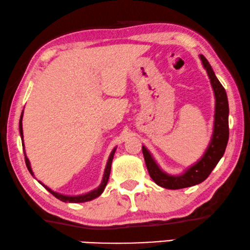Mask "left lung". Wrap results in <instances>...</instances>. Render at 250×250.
<instances>
[{"mask_svg":"<svg viewBox=\"0 0 250 250\" xmlns=\"http://www.w3.org/2000/svg\"><path fill=\"white\" fill-rule=\"evenodd\" d=\"M200 59L202 60L204 69L208 74L211 81L212 89L215 95V114H214V128L212 139L209 142L208 149L198 163L188 168L182 174L171 176L164 172L157 165L155 159L152 158L149 150L145 146H143V155L145 158L146 167L149 172L150 178L159 187L166 188L170 190L183 189V188L192 187L203 182L207 179L212 170L216 167L218 161L224 155L227 142H229V101H227L226 91L221 82L218 81L215 73H214L211 64L203 55H200Z\"/></svg>","mask_w":250,"mask_h":250,"instance_id":"1","label":"left lung"}]
</instances>
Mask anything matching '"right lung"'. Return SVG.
<instances>
[{
  "label": "right lung",
  "instance_id": "right-lung-1",
  "mask_svg": "<svg viewBox=\"0 0 250 250\" xmlns=\"http://www.w3.org/2000/svg\"><path fill=\"white\" fill-rule=\"evenodd\" d=\"M21 120H23V112H21V120H20V134H21V144H23L24 146V142H23V125H21ZM115 150H116V147L114 148V149L112 150L111 155H109L108 157V160H107V164H106V167H105V170H104V174H103V180L102 182H101L100 187L98 188V189H95L93 191L89 192V193H85V194H81V195H74V196H71V195H64V194H60V193H57V192L52 191L51 189H49L47 186L42 185V183L41 181H38L41 185L45 188L46 190H48L50 192V193L56 196L57 199L62 201V202H69V203H81V202H87V201H91L93 200L95 198H98V196H100L101 194L103 193V191L105 189V187H106L107 185V181H108V178H109V173H111V166H112V161H113V157H114V154H115ZM24 156H25V163H26V166H27V169L28 171L30 172V174H33V170H32V167H30V163L27 157H26V154H25V150H24Z\"/></svg>",
  "mask_w": 250,
  "mask_h": 250
}]
</instances>
